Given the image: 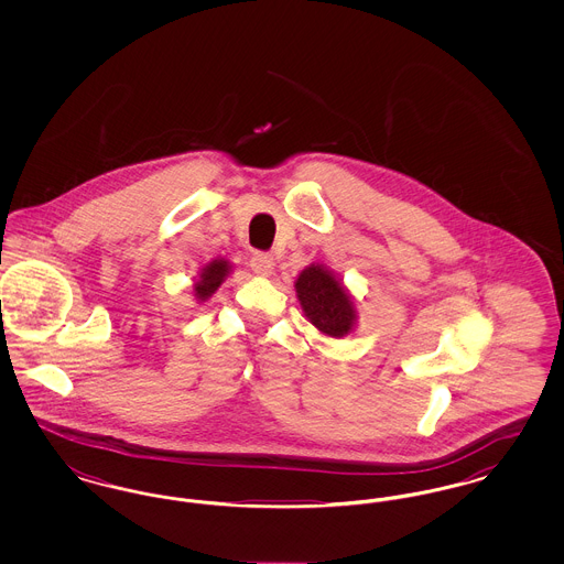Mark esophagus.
<instances>
[{
  "instance_id": "esophagus-1",
  "label": "esophagus",
  "mask_w": 564,
  "mask_h": 564,
  "mask_svg": "<svg viewBox=\"0 0 564 564\" xmlns=\"http://www.w3.org/2000/svg\"><path fill=\"white\" fill-rule=\"evenodd\" d=\"M272 267H274V262H272V258L267 256V253H256V256L251 258V270H253L258 276H270V274H272Z\"/></svg>"
}]
</instances>
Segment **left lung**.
I'll list each match as a JSON object with an SVG mask.
<instances>
[{
	"instance_id": "1",
	"label": "left lung",
	"mask_w": 564,
	"mask_h": 564,
	"mask_svg": "<svg viewBox=\"0 0 564 564\" xmlns=\"http://www.w3.org/2000/svg\"><path fill=\"white\" fill-rule=\"evenodd\" d=\"M295 297L306 322L327 338H345L357 325V306L349 288L325 264H311L297 274Z\"/></svg>"
}]
</instances>
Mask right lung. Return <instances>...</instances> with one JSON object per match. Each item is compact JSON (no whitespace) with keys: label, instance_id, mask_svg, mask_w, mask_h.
Returning a JSON list of instances; mask_svg holds the SVG:
<instances>
[{"label":"right lung","instance_id":"1","mask_svg":"<svg viewBox=\"0 0 564 564\" xmlns=\"http://www.w3.org/2000/svg\"><path fill=\"white\" fill-rule=\"evenodd\" d=\"M230 272H232V264L226 258H215L212 262H207L198 272V279L192 283L194 300L198 304L207 302L221 288V283L230 276Z\"/></svg>","mask_w":564,"mask_h":564}]
</instances>
